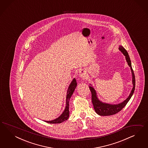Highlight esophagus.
<instances>
[{"label": "esophagus", "mask_w": 148, "mask_h": 148, "mask_svg": "<svg viewBox=\"0 0 148 148\" xmlns=\"http://www.w3.org/2000/svg\"><path fill=\"white\" fill-rule=\"evenodd\" d=\"M79 75L82 78H85L86 76V72L85 69H82L79 71Z\"/></svg>", "instance_id": "obj_1"}]
</instances>
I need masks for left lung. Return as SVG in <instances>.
<instances>
[{"mask_svg":"<svg viewBox=\"0 0 148 148\" xmlns=\"http://www.w3.org/2000/svg\"><path fill=\"white\" fill-rule=\"evenodd\" d=\"M119 49L125 56L126 60L127 62L128 65L131 68L132 75L133 88H132V90H131V92L130 93L129 96L127 97V98L125 100H124L121 103H118L116 105L115 104L112 105V104L103 103L102 101H100L97 97L96 91L94 90V88L92 86H89L90 90L92 93V101L93 105L94 110L95 112L100 116H111V115L116 114L118 112L121 111V110L126 105L130 100L131 97L132 96V95L134 93V89H135V76H134V72L131 66V62L129 55L123 46L120 45Z\"/></svg>","mask_w":148,"mask_h":148,"instance_id":"left-lung-1","label":"left lung"}]
</instances>
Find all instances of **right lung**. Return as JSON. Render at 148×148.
Segmentation results:
<instances>
[{
    "mask_svg": "<svg viewBox=\"0 0 148 148\" xmlns=\"http://www.w3.org/2000/svg\"><path fill=\"white\" fill-rule=\"evenodd\" d=\"M76 85H77L76 81L75 79L74 78L72 80L71 84L69 86L68 88L67 96H66V108H65L64 111L61 114V116H58V118L53 120V121H45L48 123H50V124H58V123H61L62 122L67 120L69 118V100H70V98H71L74 90L76 87Z\"/></svg>",
    "mask_w": 148,
    "mask_h": 148,
    "instance_id": "add662e5",
    "label": "right lung"
}]
</instances>
